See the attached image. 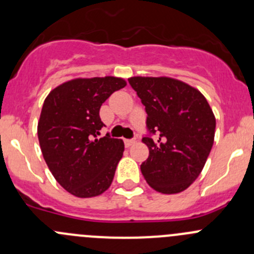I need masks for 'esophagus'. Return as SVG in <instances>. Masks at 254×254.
Masks as SVG:
<instances>
[{"mask_svg": "<svg viewBox=\"0 0 254 254\" xmlns=\"http://www.w3.org/2000/svg\"><path fill=\"white\" fill-rule=\"evenodd\" d=\"M124 143H125V147H130V146H131V145H134L135 140H132V139H125V140H124Z\"/></svg>", "mask_w": 254, "mask_h": 254, "instance_id": "34e87169", "label": "esophagus"}]
</instances>
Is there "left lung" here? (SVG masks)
Returning a JSON list of instances; mask_svg holds the SVG:
<instances>
[{"label": "left lung", "instance_id": "1", "mask_svg": "<svg viewBox=\"0 0 254 254\" xmlns=\"http://www.w3.org/2000/svg\"><path fill=\"white\" fill-rule=\"evenodd\" d=\"M129 83L147 113L148 157L141 172L162 194L186 190L203 171L215 136V115L199 89L177 78L134 76Z\"/></svg>", "mask_w": 254, "mask_h": 254}]
</instances>
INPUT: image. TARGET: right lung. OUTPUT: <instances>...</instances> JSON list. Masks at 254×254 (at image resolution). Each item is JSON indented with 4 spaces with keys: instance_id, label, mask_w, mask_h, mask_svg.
<instances>
[{
    "instance_id": "right-lung-1",
    "label": "right lung",
    "mask_w": 254,
    "mask_h": 254,
    "mask_svg": "<svg viewBox=\"0 0 254 254\" xmlns=\"http://www.w3.org/2000/svg\"><path fill=\"white\" fill-rule=\"evenodd\" d=\"M127 86L122 77H77L50 91L38 122L43 157L54 178L78 198L101 195L111 187L124 142L103 127L99 109L113 92Z\"/></svg>"
}]
</instances>
